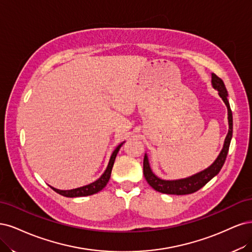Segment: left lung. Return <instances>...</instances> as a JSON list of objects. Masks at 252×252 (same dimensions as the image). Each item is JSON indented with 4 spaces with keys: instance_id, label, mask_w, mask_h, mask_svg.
Wrapping results in <instances>:
<instances>
[{
    "instance_id": "1",
    "label": "left lung",
    "mask_w": 252,
    "mask_h": 252,
    "mask_svg": "<svg viewBox=\"0 0 252 252\" xmlns=\"http://www.w3.org/2000/svg\"><path fill=\"white\" fill-rule=\"evenodd\" d=\"M212 83H213L214 88L217 89V90L219 91V95L222 97V99L224 100L226 107H227V110H228L229 131L225 138L223 150L221 151L220 155H219V157L214 162L212 166H209L207 169L203 170V172H201L197 175L191 176L189 178H186V179L176 180V181L161 180L158 177L154 175L150 168L148 157H147V155H145L144 159H143V175H144L145 180L148 181V183L155 190L162 192V193H168V194L192 193L194 191L199 190L200 189H202L207 182L212 180L216 175L219 174L222 166L224 165V162L226 160L227 154H228L229 145H230L231 137H232V113H231L228 99H227V96H228V94H227V90H226L223 80L219 76H217L215 73H213Z\"/></svg>"
}]
</instances>
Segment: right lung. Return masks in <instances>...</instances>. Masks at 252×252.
I'll use <instances>...</instances> for the list:
<instances>
[{"label": "right lung", "instance_id": "right-lung-1", "mask_svg": "<svg viewBox=\"0 0 252 252\" xmlns=\"http://www.w3.org/2000/svg\"><path fill=\"white\" fill-rule=\"evenodd\" d=\"M121 145L123 143L119 144L118 147L115 149V151L113 152L110 162L108 164L107 169H105V172L102 174V176L99 178L98 180H96L95 182L83 186V188H79V189H71V190H60V189H56L54 188H51L54 191H56L58 193L62 194L63 197H67V198H74V197H85V196H91L93 193H96L100 191L107 183L110 180V177H111V172H112V168L113 165H114V161L116 158L117 153L119 151V149L121 148Z\"/></svg>", "mask_w": 252, "mask_h": 252}]
</instances>
